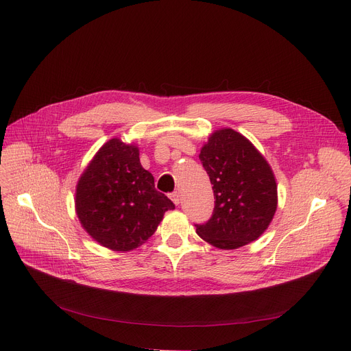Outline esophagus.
<instances>
[{
	"label": "esophagus",
	"mask_w": 351,
	"mask_h": 351,
	"mask_svg": "<svg viewBox=\"0 0 351 351\" xmlns=\"http://www.w3.org/2000/svg\"><path fill=\"white\" fill-rule=\"evenodd\" d=\"M171 199H172V202H173L175 205H179V204H180V195H179V192L171 193Z\"/></svg>",
	"instance_id": "34e87169"
}]
</instances>
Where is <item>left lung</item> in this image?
Wrapping results in <instances>:
<instances>
[{"label":"left lung","mask_w":351,"mask_h":351,"mask_svg":"<svg viewBox=\"0 0 351 351\" xmlns=\"http://www.w3.org/2000/svg\"><path fill=\"white\" fill-rule=\"evenodd\" d=\"M199 159L215 195L212 217L196 233L219 249H237L259 239L278 209L270 165L253 143L230 128L213 132Z\"/></svg>","instance_id":"8db88e82"}]
</instances>
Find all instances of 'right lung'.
Returning <instances> with one entry per match:
<instances>
[{"label": "right lung", "mask_w": 351, "mask_h": 351, "mask_svg": "<svg viewBox=\"0 0 351 351\" xmlns=\"http://www.w3.org/2000/svg\"><path fill=\"white\" fill-rule=\"evenodd\" d=\"M173 202L155 189L142 168L139 149L118 138L108 141L81 175L75 210L82 228L115 252L134 250L149 239Z\"/></svg>", "instance_id": "right-lung-1"}]
</instances>
